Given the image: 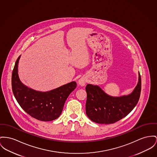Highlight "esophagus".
Wrapping results in <instances>:
<instances>
[{
	"instance_id": "34e87169",
	"label": "esophagus",
	"mask_w": 157,
	"mask_h": 157,
	"mask_svg": "<svg viewBox=\"0 0 157 157\" xmlns=\"http://www.w3.org/2000/svg\"><path fill=\"white\" fill-rule=\"evenodd\" d=\"M86 83V78H85L84 77L80 78L78 80V84L80 85V86H84Z\"/></svg>"
}]
</instances>
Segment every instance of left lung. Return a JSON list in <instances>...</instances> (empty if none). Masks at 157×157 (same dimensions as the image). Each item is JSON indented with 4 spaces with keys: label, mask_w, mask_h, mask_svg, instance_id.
<instances>
[{
    "label": "left lung",
    "mask_w": 157,
    "mask_h": 157,
    "mask_svg": "<svg viewBox=\"0 0 157 157\" xmlns=\"http://www.w3.org/2000/svg\"><path fill=\"white\" fill-rule=\"evenodd\" d=\"M86 113L94 123L113 124L128 115L137 104L141 92V77L131 94L113 97L105 94L98 86L87 84Z\"/></svg>",
    "instance_id": "1"
}]
</instances>
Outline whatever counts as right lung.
I'll return each instance as SVG.
<instances>
[{
  "label": "right lung",
  "mask_w": 157,
  "mask_h": 157,
  "mask_svg": "<svg viewBox=\"0 0 157 157\" xmlns=\"http://www.w3.org/2000/svg\"><path fill=\"white\" fill-rule=\"evenodd\" d=\"M17 59L12 74V89L18 103L32 117L43 121L58 118L66 99L77 86L75 82L64 84L51 91L42 92L33 90L21 83L18 74Z\"/></svg>",
  "instance_id": "right-lung-1"
}]
</instances>
